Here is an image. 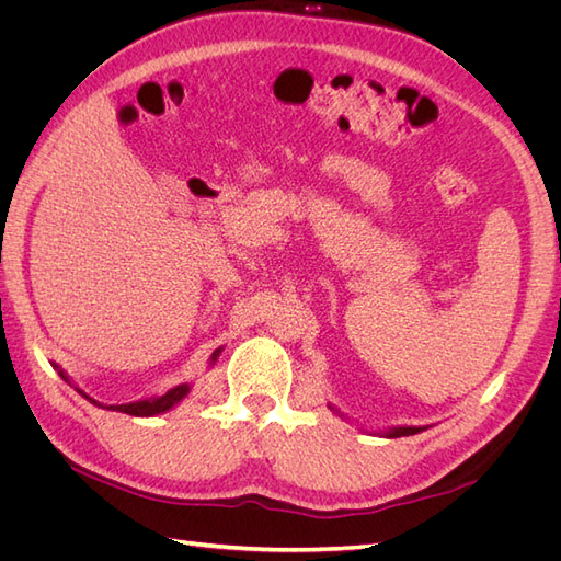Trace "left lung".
Listing matches in <instances>:
<instances>
[{"mask_svg":"<svg viewBox=\"0 0 561 561\" xmlns=\"http://www.w3.org/2000/svg\"><path fill=\"white\" fill-rule=\"evenodd\" d=\"M330 410H332L334 414H339V416H344L342 412L334 410L332 404H330ZM421 431H426V428H421V426H396V428L381 431V435H386V437H402V435H416V433H421Z\"/></svg>","mask_w":561,"mask_h":561,"instance_id":"obj_1","label":"left lung"}]
</instances>
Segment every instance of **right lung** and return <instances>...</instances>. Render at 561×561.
<instances>
[{
    "label": "right lung",
    "mask_w": 561,
    "mask_h": 561,
    "mask_svg": "<svg viewBox=\"0 0 561 561\" xmlns=\"http://www.w3.org/2000/svg\"><path fill=\"white\" fill-rule=\"evenodd\" d=\"M219 353H222V348H217L213 355H210V365H215L217 363V358H219ZM54 365L56 369H58V375L70 383V386H75L72 383V379L65 375V371L56 365V363H50ZM75 390L79 396H83L87 398L89 402H93V404H98V407H103L100 404L98 400H93L91 396H87L83 393V390L79 388V386H75ZM192 393V383H180V386H175V388H171L168 390L165 396H157V398H147V400H135V402H126V404H110V407H105V410H114V412H124V414H130V416H157V414H163V412H171L173 407H178L186 396Z\"/></svg>",
    "instance_id": "1"
}]
</instances>
